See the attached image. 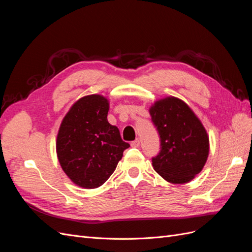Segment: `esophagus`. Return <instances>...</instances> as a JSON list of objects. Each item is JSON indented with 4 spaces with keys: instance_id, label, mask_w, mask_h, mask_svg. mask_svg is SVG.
I'll return each instance as SVG.
<instances>
[{
    "instance_id": "34e87169",
    "label": "esophagus",
    "mask_w": 252,
    "mask_h": 252,
    "mask_svg": "<svg viewBox=\"0 0 252 252\" xmlns=\"http://www.w3.org/2000/svg\"><path fill=\"white\" fill-rule=\"evenodd\" d=\"M131 146H132V147H139V146H140V140L136 139V140L132 141V142H131Z\"/></svg>"
}]
</instances>
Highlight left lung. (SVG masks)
Returning <instances> with one entry per match:
<instances>
[{
  "instance_id": "8db88e82",
  "label": "left lung",
  "mask_w": 252,
  "mask_h": 252,
  "mask_svg": "<svg viewBox=\"0 0 252 252\" xmlns=\"http://www.w3.org/2000/svg\"><path fill=\"white\" fill-rule=\"evenodd\" d=\"M161 139L154 169L167 182L184 184L200 173L209 155V138L201 121L182 100L168 96L149 109Z\"/></svg>"
}]
</instances>
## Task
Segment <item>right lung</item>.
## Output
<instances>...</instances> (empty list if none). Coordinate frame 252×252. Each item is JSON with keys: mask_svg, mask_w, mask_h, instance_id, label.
Listing matches in <instances>:
<instances>
[{"mask_svg": "<svg viewBox=\"0 0 252 252\" xmlns=\"http://www.w3.org/2000/svg\"><path fill=\"white\" fill-rule=\"evenodd\" d=\"M109 102L100 94L81 97L66 113L57 136L61 167L75 185L102 186L130 145L108 123Z\"/></svg>", "mask_w": 252, "mask_h": 252, "instance_id": "add662e5", "label": "right lung"}]
</instances>
